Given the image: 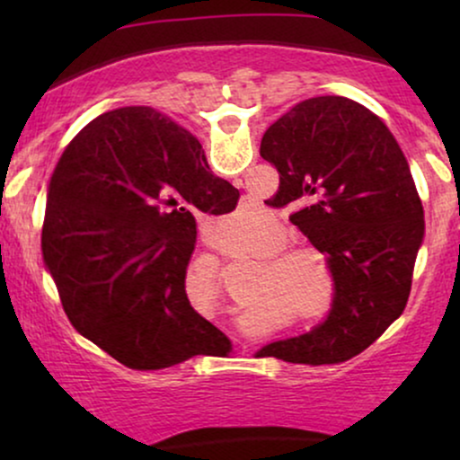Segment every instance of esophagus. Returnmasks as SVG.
Wrapping results in <instances>:
<instances>
[{"mask_svg":"<svg viewBox=\"0 0 460 460\" xmlns=\"http://www.w3.org/2000/svg\"><path fill=\"white\" fill-rule=\"evenodd\" d=\"M235 181H240V183H242V179H235Z\"/></svg>","mask_w":460,"mask_h":460,"instance_id":"1","label":"esophagus"}]
</instances>
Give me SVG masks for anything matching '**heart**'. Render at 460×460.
<instances>
[{
    "mask_svg": "<svg viewBox=\"0 0 460 460\" xmlns=\"http://www.w3.org/2000/svg\"><path fill=\"white\" fill-rule=\"evenodd\" d=\"M285 244L281 225L268 226L261 246ZM257 292L270 289L285 307L298 309L307 326L326 324L335 307L332 277L324 255L311 246H285L257 261Z\"/></svg>",
    "mask_w": 460,
    "mask_h": 460,
    "instance_id": "obj_1",
    "label": "heart"
}]
</instances>
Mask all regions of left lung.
Instances as JSON below:
<instances>
[{"mask_svg":"<svg viewBox=\"0 0 460 460\" xmlns=\"http://www.w3.org/2000/svg\"><path fill=\"white\" fill-rule=\"evenodd\" d=\"M261 157L279 171L274 208L326 257L335 307L326 324L272 341L257 357L341 363L402 314L424 237V208L392 131L346 97L305 99L266 129Z\"/></svg>","mask_w":460,"mask_h":460,"instance_id":"1","label":"left lung"}]
</instances>
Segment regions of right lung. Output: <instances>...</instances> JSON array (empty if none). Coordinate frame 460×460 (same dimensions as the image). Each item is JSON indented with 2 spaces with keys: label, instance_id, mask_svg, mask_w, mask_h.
<instances>
[{
  "label": "right lung",
  "instance_id": "1",
  "mask_svg": "<svg viewBox=\"0 0 460 460\" xmlns=\"http://www.w3.org/2000/svg\"><path fill=\"white\" fill-rule=\"evenodd\" d=\"M240 192L209 172L200 142L145 105L105 112L62 153L49 183L43 260L71 324L131 369L229 350L186 294L197 216Z\"/></svg>",
  "mask_w": 460,
  "mask_h": 460
}]
</instances>
